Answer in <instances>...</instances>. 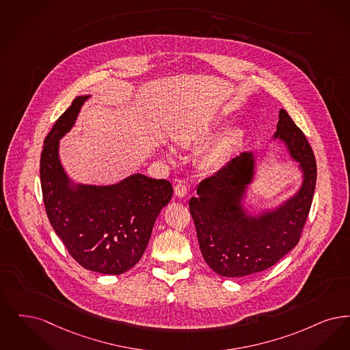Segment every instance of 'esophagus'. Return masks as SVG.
<instances>
[{"label":"esophagus","instance_id":"34e87169","mask_svg":"<svg viewBox=\"0 0 350 350\" xmlns=\"http://www.w3.org/2000/svg\"><path fill=\"white\" fill-rule=\"evenodd\" d=\"M175 195L178 196V198H185L187 196V185L184 184L183 180H178L176 184H175Z\"/></svg>","mask_w":350,"mask_h":350}]
</instances>
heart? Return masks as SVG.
Here are the masks:
<instances>
[{
  "instance_id": "obj_1",
  "label": "heart",
  "mask_w": 350,
  "mask_h": 350,
  "mask_svg": "<svg viewBox=\"0 0 350 350\" xmlns=\"http://www.w3.org/2000/svg\"><path fill=\"white\" fill-rule=\"evenodd\" d=\"M218 125L195 126L180 132L176 137L178 145L184 150H195L209 141L217 133ZM243 139V133L239 129L215 138L200 155V166L208 172L215 174L228 166L238 152Z\"/></svg>"
}]
</instances>
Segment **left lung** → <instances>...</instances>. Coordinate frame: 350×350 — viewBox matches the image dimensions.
<instances>
[{"label":"left lung","mask_w":350,"mask_h":350,"mask_svg":"<svg viewBox=\"0 0 350 350\" xmlns=\"http://www.w3.org/2000/svg\"><path fill=\"white\" fill-rule=\"evenodd\" d=\"M275 137L304 171L295 198L258 218L245 217L241 200L252 180L254 154L242 152L226 167L200 183L189 200L198 244L206 264L225 277H243L271 268L298 244L317 184V161L304 132L280 109Z\"/></svg>","instance_id":"1"}]
</instances>
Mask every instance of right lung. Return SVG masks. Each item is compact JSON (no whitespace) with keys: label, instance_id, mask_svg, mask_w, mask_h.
<instances>
[{"label":"right lung","instance_id":"obj_1","mask_svg":"<svg viewBox=\"0 0 350 350\" xmlns=\"http://www.w3.org/2000/svg\"><path fill=\"white\" fill-rule=\"evenodd\" d=\"M86 96H77L46 135L40 183L48 219L70 256L83 268L122 274L139 261L154 222L172 196L171 183L136 174L115 185L69 188L59 139L75 124Z\"/></svg>","mask_w":350,"mask_h":350}]
</instances>
